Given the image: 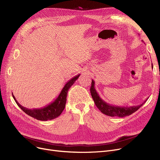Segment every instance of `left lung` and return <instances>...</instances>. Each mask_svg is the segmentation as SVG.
<instances>
[{
	"label": "left lung",
	"instance_id": "1",
	"mask_svg": "<svg viewBox=\"0 0 160 160\" xmlns=\"http://www.w3.org/2000/svg\"><path fill=\"white\" fill-rule=\"evenodd\" d=\"M91 95L92 98H93L95 105L98 108V110L101 112L102 113L110 116V117H124L126 116H128L139 109L142 105H143L148 98L145 100V101L141 104L140 105L133 106H117L111 105L106 102L100 98L95 88V81L92 80L91 82V86L90 88Z\"/></svg>",
	"mask_w": 160,
	"mask_h": 160
}]
</instances>
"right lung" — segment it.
<instances>
[{"mask_svg":"<svg viewBox=\"0 0 160 160\" xmlns=\"http://www.w3.org/2000/svg\"><path fill=\"white\" fill-rule=\"evenodd\" d=\"M80 74H78L76 77L72 78L69 81L67 82L62 90L61 91L60 95L54 100V101L49 104L48 105L45 106L44 108H39V109H28L22 106L15 99V97L13 95L12 96L15 100V102L21 110L26 113L27 115H30L33 118L39 120V121H48L54 119L58 116H60L62 112L63 111L65 107V104L67 101V93L69 88L72 86L73 83L77 80Z\"/></svg>","mask_w":160,"mask_h":160,"instance_id":"add662e5","label":"right lung"}]
</instances>
